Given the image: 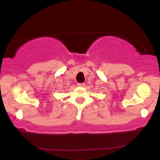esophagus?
Wrapping results in <instances>:
<instances>
[{
    "label": "esophagus",
    "mask_w": 160,
    "mask_h": 160,
    "mask_svg": "<svg viewBox=\"0 0 160 160\" xmlns=\"http://www.w3.org/2000/svg\"><path fill=\"white\" fill-rule=\"evenodd\" d=\"M78 86L79 87H84L85 84L84 83H78Z\"/></svg>",
    "instance_id": "obj_1"
}]
</instances>
